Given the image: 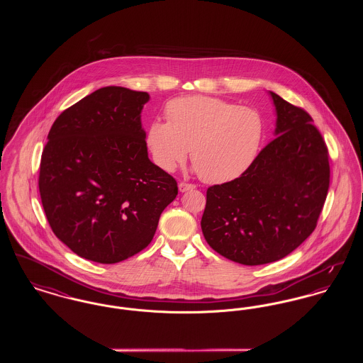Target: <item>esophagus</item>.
I'll return each instance as SVG.
<instances>
[{
  "instance_id": "34e87169",
  "label": "esophagus",
  "mask_w": 363,
  "mask_h": 363,
  "mask_svg": "<svg viewBox=\"0 0 363 363\" xmlns=\"http://www.w3.org/2000/svg\"><path fill=\"white\" fill-rule=\"evenodd\" d=\"M196 186L194 185H191V184H186V182H181L179 185H178V189L181 193H184V191H188V190L194 189Z\"/></svg>"
}]
</instances>
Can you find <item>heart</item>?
Wrapping results in <instances>:
<instances>
[{
    "label": "heart",
    "instance_id": "1",
    "mask_svg": "<svg viewBox=\"0 0 363 363\" xmlns=\"http://www.w3.org/2000/svg\"><path fill=\"white\" fill-rule=\"evenodd\" d=\"M166 114L169 121L154 120L147 130V145L164 172H173L191 148L201 179L225 184L240 178L259 154L264 122L255 108L193 95L169 102Z\"/></svg>",
    "mask_w": 363,
    "mask_h": 363
}]
</instances>
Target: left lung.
I'll return each instance as SVG.
<instances>
[{"label": "left lung", "instance_id": "1", "mask_svg": "<svg viewBox=\"0 0 363 363\" xmlns=\"http://www.w3.org/2000/svg\"><path fill=\"white\" fill-rule=\"evenodd\" d=\"M269 95L275 138L240 178L208 188L201 218L208 245L243 265L290 255L315 228L328 193V150L311 116Z\"/></svg>", "mask_w": 363, "mask_h": 363}]
</instances>
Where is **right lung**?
I'll return each instance as SVG.
<instances>
[{
	"instance_id": "obj_1",
	"label": "right lung",
	"mask_w": 363,
	"mask_h": 363,
	"mask_svg": "<svg viewBox=\"0 0 363 363\" xmlns=\"http://www.w3.org/2000/svg\"><path fill=\"white\" fill-rule=\"evenodd\" d=\"M147 92L104 86L52 123L42 152L39 193L55 237L83 259L116 264L155 235L178 194L147 151L141 111Z\"/></svg>"
}]
</instances>
